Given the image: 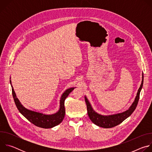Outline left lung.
I'll return each instance as SVG.
<instances>
[{"label": "left lung", "mask_w": 152, "mask_h": 152, "mask_svg": "<svg viewBox=\"0 0 152 152\" xmlns=\"http://www.w3.org/2000/svg\"><path fill=\"white\" fill-rule=\"evenodd\" d=\"M143 78H144V76L142 73L141 84L140 85V87L138 90L137 96L132 105L129 107V108L127 110L121 113L115 114L113 115H103L99 114L93 110V108L91 103H90L88 99L86 97V96H85V100L86 104V107H87L88 115L90 119L91 120V121L96 125L101 127L111 128L120 124L125 119L129 117L135 111V108L137 106V104L140 99V94L143 86V79H144Z\"/></svg>", "instance_id": "left-lung-1"}]
</instances>
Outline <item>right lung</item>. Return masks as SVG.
Instances as JSON below:
<instances>
[{
	"instance_id": "1",
	"label": "right lung",
	"mask_w": 152,
	"mask_h": 152,
	"mask_svg": "<svg viewBox=\"0 0 152 152\" xmlns=\"http://www.w3.org/2000/svg\"><path fill=\"white\" fill-rule=\"evenodd\" d=\"M10 83L12 87V93L14 100L19 112L34 125L45 129L52 128L62 122L65 116V113H66L64 106L65 99L67 97L69 94L76 88H69L62 93L59 101V109L56 113L52 114H45L31 110H28L26 107H25L21 103L18 99L17 97L11 80Z\"/></svg>"
}]
</instances>
